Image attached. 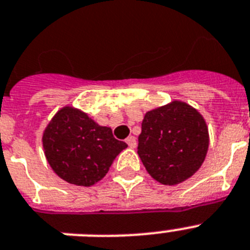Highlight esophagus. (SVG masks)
Listing matches in <instances>:
<instances>
[{
	"instance_id": "1",
	"label": "esophagus",
	"mask_w": 250,
	"mask_h": 250,
	"mask_svg": "<svg viewBox=\"0 0 250 250\" xmlns=\"http://www.w3.org/2000/svg\"><path fill=\"white\" fill-rule=\"evenodd\" d=\"M126 144L130 148H136L135 136H129V138H126Z\"/></svg>"
}]
</instances>
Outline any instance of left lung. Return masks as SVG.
<instances>
[{"instance_id":"8db88e82","label":"left lung","mask_w":250,"mask_h":250,"mask_svg":"<svg viewBox=\"0 0 250 250\" xmlns=\"http://www.w3.org/2000/svg\"><path fill=\"white\" fill-rule=\"evenodd\" d=\"M138 140V154L146 169L166 186L193 176L204 163L210 144L204 116L180 100L148 111Z\"/></svg>"}]
</instances>
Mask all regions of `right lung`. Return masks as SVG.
Here are the masks:
<instances>
[{
    "label": "right lung",
    "mask_w": 250,
    "mask_h": 250,
    "mask_svg": "<svg viewBox=\"0 0 250 250\" xmlns=\"http://www.w3.org/2000/svg\"><path fill=\"white\" fill-rule=\"evenodd\" d=\"M42 140L46 161L55 174L83 187L101 181L115 158L127 148L126 143L115 139L111 127L101 126L70 104L57 111Z\"/></svg>",
    "instance_id": "obj_1"
}]
</instances>
